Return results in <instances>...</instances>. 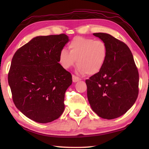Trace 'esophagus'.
<instances>
[{
    "mask_svg": "<svg viewBox=\"0 0 149 149\" xmlns=\"http://www.w3.org/2000/svg\"><path fill=\"white\" fill-rule=\"evenodd\" d=\"M72 80H73V81L75 83V82L79 81L81 80V79H80V78H79V77L76 76V75H72Z\"/></svg>",
    "mask_w": 149,
    "mask_h": 149,
    "instance_id": "esophagus-1",
    "label": "esophagus"
}]
</instances>
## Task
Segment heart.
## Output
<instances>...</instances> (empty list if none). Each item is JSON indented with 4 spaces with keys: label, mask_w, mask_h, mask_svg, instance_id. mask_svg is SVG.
I'll use <instances>...</instances> for the list:
<instances>
[{
    "label": "heart",
    "mask_w": 149,
    "mask_h": 149,
    "mask_svg": "<svg viewBox=\"0 0 149 149\" xmlns=\"http://www.w3.org/2000/svg\"><path fill=\"white\" fill-rule=\"evenodd\" d=\"M68 47L70 52L62 49L59 54V63L64 69L74 66L77 60L80 74L93 75L101 71L107 62L108 48L101 40L76 37Z\"/></svg>",
    "instance_id": "b5f03b06"
}]
</instances>
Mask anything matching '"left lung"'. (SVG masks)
I'll return each mask as SVG.
<instances>
[{
  "instance_id": "1",
  "label": "left lung",
  "mask_w": 149,
  "mask_h": 149,
  "mask_svg": "<svg viewBox=\"0 0 149 149\" xmlns=\"http://www.w3.org/2000/svg\"><path fill=\"white\" fill-rule=\"evenodd\" d=\"M107 45L108 57L101 71L85 80L87 98L99 117L112 120L124 114L139 94V72L130 48L112 35L95 33Z\"/></svg>"
}]
</instances>
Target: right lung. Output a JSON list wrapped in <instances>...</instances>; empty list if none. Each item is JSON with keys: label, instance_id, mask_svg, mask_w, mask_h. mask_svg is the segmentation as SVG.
<instances>
[{"label": "right lung", "instance_id": "right-lung-1", "mask_svg": "<svg viewBox=\"0 0 149 149\" xmlns=\"http://www.w3.org/2000/svg\"><path fill=\"white\" fill-rule=\"evenodd\" d=\"M68 41L64 33L36 37L12 58L8 75L12 100L17 109L35 122H51L64 112L65 93L72 76L58 58Z\"/></svg>", "mask_w": 149, "mask_h": 149}]
</instances>
